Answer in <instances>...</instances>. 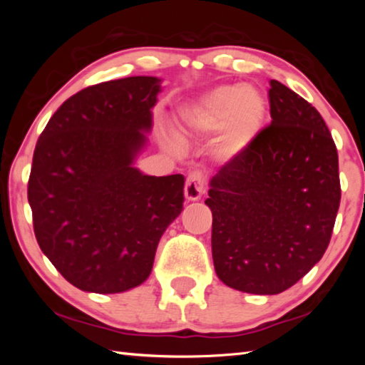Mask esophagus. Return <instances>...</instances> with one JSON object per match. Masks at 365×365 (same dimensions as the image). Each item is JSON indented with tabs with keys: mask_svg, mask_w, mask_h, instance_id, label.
<instances>
[{
	"mask_svg": "<svg viewBox=\"0 0 365 365\" xmlns=\"http://www.w3.org/2000/svg\"><path fill=\"white\" fill-rule=\"evenodd\" d=\"M206 188V178L201 172H191V174L187 177V182H185V197L188 201H196L200 200L201 195L205 193Z\"/></svg>",
	"mask_w": 365,
	"mask_h": 365,
	"instance_id": "1",
	"label": "esophagus"
}]
</instances>
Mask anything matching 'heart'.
I'll return each instance as SVG.
<instances>
[{
	"label": "heart",
	"instance_id": "heart-1",
	"mask_svg": "<svg viewBox=\"0 0 365 365\" xmlns=\"http://www.w3.org/2000/svg\"><path fill=\"white\" fill-rule=\"evenodd\" d=\"M265 101L251 86H220L195 106L182 113L190 130L209 133L219 130L212 143L215 158L228 163L246 151L262 127Z\"/></svg>",
	"mask_w": 365,
	"mask_h": 365
}]
</instances>
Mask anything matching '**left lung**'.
<instances>
[{
    "mask_svg": "<svg viewBox=\"0 0 365 365\" xmlns=\"http://www.w3.org/2000/svg\"><path fill=\"white\" fill-rule=\"evenodd\" d=\"M270 125L211 178L212 259L227 287L277 294L329 248L341 200L338 153L319 110L277 80Z\"/></svg>",
    "mask_w": 365,
    "mask_h": 365,
    "instance_id": "obj_1",
    "label": "left lung"
}]
</instances>
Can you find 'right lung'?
I'll return each instance as SVG.
<instances>
[{
	"mask_svg": "<svg viewBox=\"0 0 365 365\" xmlns=\"http://www.w3.org/2000/svg\"><path fill=\"white\" fill-rule=\"evenodd\" d=\"M159 91L160 78L145 76L91 85L61 104L36 141L27 188L36 242L83 292L141 285L183 209V175L133 168Z\"/></svg>",
	"mask_w": 365,
	"mask_h": 365,
	"instance_id": "right-lung-1",
	"label": "right lung"
}]
</instances>
